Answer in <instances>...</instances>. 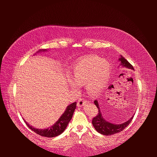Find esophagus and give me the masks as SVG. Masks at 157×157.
I'll return each instance as SVG.
<instances>
[{"label":"esophagus","instance_id":"esophagus-1","mask_svg":"<svg viewBox=\"0 0 157 157\" xmlns=\"http://www.w3.org/2000/svg\"><path fill=\"white\" fill-rule=\"evenodd\" d=\"M86 103V100H85V99H84V98H80L78 99V102H77V106H78V107H82V106H83Z\"/></svg>","mask_w":157,"mask_h":157}]
</instances>
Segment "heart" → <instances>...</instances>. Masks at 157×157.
I'll list each match as a JSON object with an SVG mask.
<instances>
[{"label":"heart","instance_id":"1","mask_svg":"<svg viewBox=\"0 0 157 157\" xmlns=\"http://www.w3.org/2000/svg\"><path fill=\"white\" fill-rule=\"evenodd\" d=\"M109 77L110 67L108 63L98 57H88L73 66V81H70V86L73 89H78V86L86 83L89 93L98 94L105 88Z\"/></svg>","mask_w":157,"mask_h":157}]
</instances>
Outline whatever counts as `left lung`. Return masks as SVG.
<instances>
[{"mask_svg":"<svg viewBox=\"0 0 157 157\" xmlns=\"http://www.w3.org/2000/svg\"><path fill=\"white\" fill-rule=\"evenodd\" d=\"M119 61H121V65H122V67H125L126 68L134 70L133 66L128 62L124 58H123L122 56H121ZM94 103L98 108V114L93 118L92 124L95 129L96 130V131L101 134L105 136H111L122 131L126 127L129 125V124L132 121L133 118H134V116H132L130 119L125 122L124 123H122V124H113V123H111L104 119V118L101 115V113L100 111V109L99 107V104L98 103V101L95 100Z\"/></svg>","mask_w":157,"mask_h":157,"instance_id":"1","label":"left lung"}]
</instances>
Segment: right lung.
<instances>
[{
    "label": "right lung",
    "instance_id": "1",
    "mask_svg": "<svg viewBox=\"0 0 157 157\" xmlns=\"http://www.w3.org/2000/svg\"><path fill=\"white\" fill-rule=\"evenodd\" d=\"M45 50H42L41 51ZM39 52H40V50ZM76 107H77V102H74L69 105L67 108H66L65 112L62 114V115L60 117L58 121L56 122L54 124L46 128V129H38V128H35L29 125L25 120L24 121L26 123L27 126L37 134L47 137H56L62 134L64 130L66 129L69 122L73 117V115L76 109Z\"/></svg>",
    "mask_w": 157,
    "mask_h": 157
}]
</instances>
